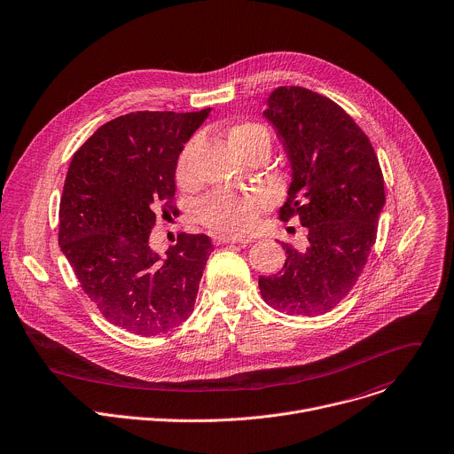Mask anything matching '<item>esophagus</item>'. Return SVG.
Returning <instances> with one entry per match:
<instances>
[{"label": "esophagus", "instance_id": "34e87169", "mask_svg": "<svg viewBox=\"0 0 454 454\" xmlns=\"http://www.w3.org/2000/svg\"><path fill=\"white\" fill-rule=\"evenodd\" d=\"M214 242H217V244H247L249 239L239 237V235H230V233H219V235H214Z\"/></svg>", "mask_w": 454, "mask_h": 454}]
</instances>
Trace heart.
I'll return each mask as SVG.
<instances>
[{"label":"heart","instance_id":"heart-1","mask_svg":"<svg viewBox=\"0 0 454 454\" xmlns=\"http://www.w3.org/2000/svg\"><path fill=\"white\" fill-rule=\"evenodd\" d=\"M267 140L269 131L256 122L235 124L228 129V144L233 153H240L244 147L253 142ZM194 151V142H191L178 160L176 176L180 182H189L191 178V157ZM267 196L256 194H239L231 191H217L203 198L198 205V219L217 231L223 233H242L247 231L258 219L260 212L267 207Z\"/></svg>","mask_w":454,"mask_h":454}]
</instances>
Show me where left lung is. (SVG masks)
<instances>
[{
  "instance_id": "left-lung-1",
  "label": "left lung",
  "mask_w": 454,
  "mask_h": 454,
  "mask_svg": "<svg viewBox=\"0 0 454 454\" xmlns=\"http://www.w3.org/2000/svg\"><path fill=\"white\" fill-rule=\"evenodd\" d=\"M262 115L290 164L279 219L297 214L309 246L283 244L285 265L258 278L260 294L286 316H323L358 281L374 246L385 207L380 162L351 115L309 89H274Z\"/></svg>"
}]
</instances>
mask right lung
Wrapping results in <instances>:
<instances>
[{"label": "right lung", "instance_id": "add662e5", "mask_svg": "<svg viewBox=\"0 0 454 454\" xmlns=\"http://www.w3.org/2000/svg\"><path fill=\"white\" fill-rule=\"evenodd\" d=\"M210 110L121 115L71 160L60 249L103 317L135 335L168 333L194 310L210 239L182 233L162 256L149 233L159 210H173L178 157Z\"/></svg>", "mask_w": 454, "mask_h": 454}]
</instances>
